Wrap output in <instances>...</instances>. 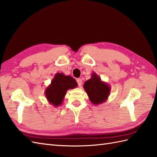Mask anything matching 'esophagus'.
<instances>
[{
	"instance_id": "1",
	"label": "esophagus",
	"mask_w": 157,
	"mask_h": 157,
	"mask_svg": "<svg viewBox=\"0 0 157 157\" xmlns=\"http://www.w3.org/2000/svg\"><path fill=\"white\" fill-rule=\"evenodd\" d=\"M77 82H78V84L79 87H81L82 85V80L81 79H77Z\"/></svg>"
}]
</instances>
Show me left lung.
Listing matches in <instances>:
<instances>
[{"label": "left lung", "instance_id": "obj_1", "mask_svg": "<svg viewBox=\"0 0 157 157\" xmlns=\"http://www.w3.org/2000/svg\"><path fill=\"white\" fill-rule=\"evenodd\" d=\"M84 88L92 105H98L106 101L111 92V86L102 81L95 72L92 73L90 79L86 81Z\"/></svg>", "mask_w": 157, "mask_h": 157}]
</instances>
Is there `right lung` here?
<instances>
[{
    "mask_svg": "<svg viewBox=\"0 0 157 157\" xmlns=\"http://www.w3.org/2000/svg\"><path fill=\"white\" fill-rule=\"evenodd\" d=\"M77 86L78 83L71 76L65 75L63 73H56L51 84L45 90V96L49 104L57 107L62 105L67 91Z\"/></svg>",
    "mask_w": 157,
    "mask_h": 157,
    "instance_id": "1",
    "label": "right lung"
}]
</instances>
